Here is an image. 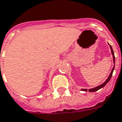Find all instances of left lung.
Instances as JSON below:
<instances>
[{
	"instance_id": "obj_1",
	"label": "left lung",
	"mask_w": 122,
	"mask_h": 122,
	"mask_svg": "<svg viewBox=\"0 0 122 122\" xmlns=\"http://www.w3.org/2000/svg\"><path fill=\"white\" fill-rule=\"evenodd\" d=\"M109 46H110V48H111V53H112V57H113V62H114V63L115 64V57H114V52H113V50H112V47H111V45H109ZM114 67H113V68H112V71H111V74H110L109 76V77H108L107 79L106 80V82H104L103 84H101L100 86H98V87H95V88H92V89H89V92H95V91L99 90L100 89L102 88V87H103L104 86H106V84H107L108 82H109V80H111V76H112V73H113V71H114ZM81 90L84 91H87V89H81Z\"/></svg>"
}]
</instances>
